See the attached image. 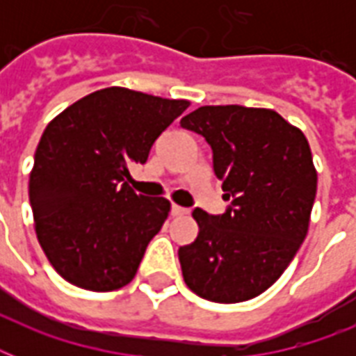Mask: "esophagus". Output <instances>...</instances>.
Instances as JSON below:
<instances>
[{"label":"esophagus","mask_w":356,"mask_h":356,"mask_svg":"<svg viewBox=\"0 0 356 356\" xmlns=\"http://www.w3.org/2000/svg\"><path fill=\"white\" fill-rule=\"evenodd\" d=\"M188 209H184V207L179 205H172V214L173 216H184V214H188Z\"/></svg>","instance_id":"34e87169"}]
</instances>
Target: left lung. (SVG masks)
Returning a JSON list of instances; mask_svg holds the SVG:
<instances>
[{
    "label": "left lung",
    "mask_w": 356,
    "mask_h": 356,
    "mask_svg": "<svg viewBox=\"0 0 356 356\" xmlns=\"http://www.w3.org/2000/svg\"><path fill=\"white\" fill-rule=\"evenodd\" d=\"M212 149L223 214L195 209L194 242L179 248L186 286L214 303H240L282 275L309 231L318 173L305 134L270 108L200 107L181 120Z\"/></svg>",
    "instance_id": "8db88e82"
}]
</instances>
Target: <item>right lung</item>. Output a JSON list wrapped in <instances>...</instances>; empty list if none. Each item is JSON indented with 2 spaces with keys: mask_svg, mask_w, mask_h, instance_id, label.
Returning <instances> with one entry per match:
<instances>
[{
  "mask_svg": "<svg viewBox=\"0 0 356 356\" xmlns=\"http://www.w3.org/2000/svg\"><path fill=\"white\" fill-rule=\"evenodd\" d=\"M188 105L111 86L49 122L36 147L29 201L47 260L74 286L111 292L133 281L170 201L136 194L129 166L147 161Z\"/></svg>",
  "mask_w": 356,
  "mask_h": 356,
  "instance_id": "obj_1",
  "label": "right lung"
}]
</instances>
